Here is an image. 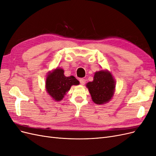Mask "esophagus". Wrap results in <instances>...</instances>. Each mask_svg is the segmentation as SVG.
I'll return each instance as SVG.
<instances>
[{
	"mask_svg": "<svg viewBox=\"0 0 156 156\" xmlns=\"http://www.w3.org/2000/svg\"><path fill=\"white\" fill-rule=\"evenodd\" d=\"M79 82L81 84H84L86 83V80L83 78H81V79H79Z\"/></svg>",
	"mask_w": 156,
	"mask_h": 156,
	"instance_id": "esophagus-1",
	"label": "esophagus"
}]
</instances>
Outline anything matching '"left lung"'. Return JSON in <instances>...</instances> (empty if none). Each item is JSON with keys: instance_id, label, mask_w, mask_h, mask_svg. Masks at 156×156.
<instances>
[{"instance_id": "obj_1", "label": "left lung", "mask_w": 156, "mask_h": 156, "mask_svg": "<svg viewBox=\"0 0 156 156\" xmlns=\"http://www.w3.org/2000/svg\"><path fill=\"white\" fill-rule=\"evenodd\" d=\"M92 101L96 104L108 102L114 94L115 83L111 73L100 71L95 73L94 81L87 84Z\"/></svg>"}]
</instances>
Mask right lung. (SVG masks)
<instances>
[{"instance_id":"add662e5","label":"right lung","mask_w":156,"mask_h":156,"mask_svg":"<svg viewBox=\"0 0 156 156\" xmlns=\"http://www.w3.org/2000/svg\"><path fill=\"white\" fill-rule=\"evenodd\" d=\"M79 84V81L75 77H66L62 69L56 68L54 72L49 73L47 77L46 89L55 100L60 101L72 85Z\"/></svg>"}]
</instances>
